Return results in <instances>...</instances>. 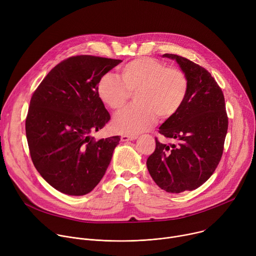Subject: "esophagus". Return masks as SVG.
<instances>
[{"label":"esophagus","mask_w":256,"mask_h":256,"mask_svg":"<svg viewBox=\"0 0 256 256\" xmlns=\"http://www.w3.org/2000/svg\"><path fill=\"white\" fill-rule=\"evenodd\" d=\"M136 136H130V134H122V141L126 142V141H132L136 140Z\"/></svg>","instance_id":"obj_1"}]
</instances>
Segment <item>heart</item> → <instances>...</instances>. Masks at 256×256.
<instances>
[{
  "label": "heart",
  "instance_id": "1",
  "mask_svg": "<svg viewBox=\"0 0 256 256\" xmlns=\"http://www.w3.org/2000/svg\"><path fill=\"white\" fill-rule=\"evenodd\" d=\"M120 80L110 74L97 82V95L109 109L120 112L134 95V103L116 116L113 128L122 134H138L154 124L157 116L168 120L182 108L189 80L182 69L166 67L151 58L134 59L120 68Z\"/></svg>",
  "mask_w": 256,
  "mask_h": 256
}]
</instances>
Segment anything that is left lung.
Here are the masks:
<instances>
[{
    "mask_svg": "<svg viewBox=\"0 0 256 256\" xmlns=\"http://www.w3.org/2000/svg\"><path fill=\"white\" fill-rule=\"evenodd\" d=\"M189 80L186 100L172 118L159 128V134L176 144H162L147 159V168L158 187L168 193L192 191L204 184L218 168L228 132V115L222 90L208 70L174 54Z\"/></svg>",
    "mask_w": 256,
    "mask_h": 256,
    "instance_id": "8db88e82",
    "label": "left lung"
}]
</instances>
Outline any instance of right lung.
I'll list each match as a JSON object with an SVG mask.
<instances>
[{
  "label": "right lung",
  "mask_w": 256,
  "mask_h": 256,
  "mask_svg": "<svg viewBox=\"0 0 256 256\" xmlns=\"http://www.w3.org/2000/svg\"><path fill=\"white\" fill-rule=\"evenodd\" d=\"M122 60L90 55L57 64L32 96L26 132L34 166L56 190L90 193L104 176L120 136L95 140L110 120L97 82Z\"/></svg>",
  "instance_id": "1"
}]
</instances>
